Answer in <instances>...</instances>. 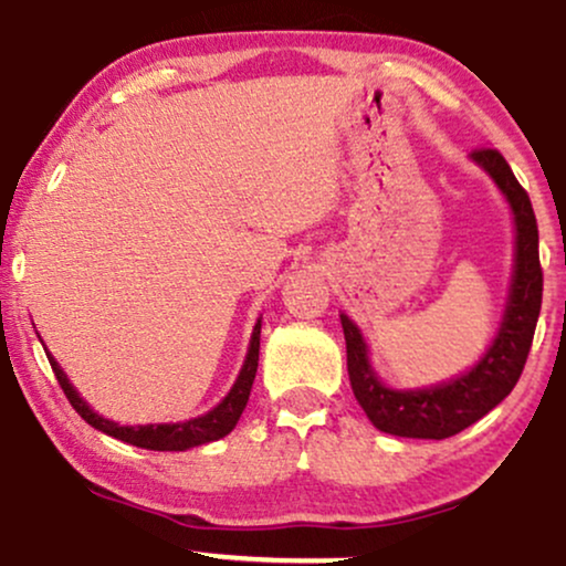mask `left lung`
Listing matches in <instances>:
<instances>
[{"instance_id":"8db88e82","label":"left lung","mask_w":566,"mask_h":566,"mask_svg":"<svg viewBox=\"0 0 566 566\" xmlns=\"http://www.w3.org/2000/svg\"><path fill=\"white\" fill-rule=\"evenodd\" d=\"M495 178L500 191L511 201L516 218V271H513L511 301L505 308L503 327L479 361L463 378L428 391H391L375 378L367 361V346L348 316H340L346 335L348 378L356 401L373 420L375 428L391 437L407 439H447L482 420L497 407L522 378L535 337L537 316L543 303V269L537 252V220L532 201L509 161L495 148H473L471 154Z\"/></svg>"}]
</instances>
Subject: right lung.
<instances>
[{
    "instance_id": "obj_1",
    "label": "right lung",
    "mask_w": 566,
    "mask_h": 566,
    "mask_svg": "<svg viewBox=\"0 0 566 566\" xmlns=\"http://www.w3.org/2000/svg\"><path fill=\"white\" fill-rule=\"evenodd\" d=\"M258 354H261V322L255 324V333H252V343H250V354H247V361H244L242 373H239V380L233 382L231 394L226 396V399L220 401L212 412L201 415V418L186 420V423L138 426V428L112 423V420L95 415L93 409L84 405L82 396L74 391V386H71L66 375H63V369L57 367V361L53 359V356L48 354V359H50V367H53L57 382H61L63 394H66V399L71 401V407H74L90 426L97 428V431L108 433V437H114L119 441H127V444H133V447H143V450L184 452V450H188V447H199V444H207V441L223 439L226 433L233 431L237 420L242 418L247 399H250L252 380H255V373H258Z\"/></svg>"
}]
</instances>
